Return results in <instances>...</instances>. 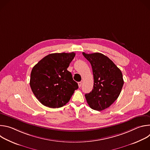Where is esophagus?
<instances>
[{"mask_svg":"<svg viewBox=\"0 0 150 150\" xmlns=\"http://www.w3.org/2000/svg\"><path fill=\"white\" fill-rule=\"evenodd\" d=\"M78 84L79 87H81V85H82V82H78Z\"/></svg>","mask_w":150,"mask_h":150,"instance_id":"34e87169","label":"esophagus"}]
</instances>
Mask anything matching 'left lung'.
<instances>
[{
    "mask_svg": "<svg viewBox=\"0 0 150 150\" xmlns=\"http://www.w3.org/2000/svg\"><path fill=\"white\" fill-rule=\"evenodd\" d=\"M91 63L94 76L92 91L85 97L90 108L101 111L110 107L118 98L123 85L121 71L106 56L82 53Z\"/></svg>",
    "mask_w": 150,
    "mask_h": 150,
    "instance_id": "8db88e82",
    "label": "left lung"
}]
</instances>
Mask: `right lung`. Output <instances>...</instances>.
Masks as SVG:
<instances>
[{
    "instance_id": "right-lung-1",
    "label": "right lung",
    "mask_w": 150,
    "mask_h": 150,
    "mask_svg": "<svg viewBox=\"0 0 150 150\" xmlns=\"http://www.w3.org/2000/svg\"><path fill=\"white\" fill-rule=\"evenodd\" d=\"M75 53H52L33 67L30 87L38 101L50 108L65 105L78 88V85L67 70Z\"/></svg>"
}]
</instances>
